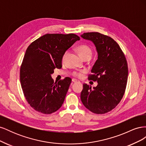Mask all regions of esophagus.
<instances>
[{"label":"esophagus","instance_id":"esophagus-1","mask_svg":"<svg viewBox=\"0 0 146 146\" xmlns=\"http://www.w3.org/2000/svg\"><path fill=\"white\" fill-rule=\"evenodd\" d=\"M72 82H74V83H76V82H78L77 79H75V78H72Z\"/></svg>","mask_w":146,"mask_h":146}]
</instances>
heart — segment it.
Masks as SVG:
<instances>
[{
	"label": "heart",
	"instance_id": "obj_1",
	"mask_svg": "<svg viewBox=\"0 0 146 146\" xmlns=\"http://www.w3.org/2000/svg\"><path fill=\"white\" fill-rule=\"evenodd\" d=\"M77 50L78 52V54L81 56L82 58H83L84 57H85L86 56H91L92 55V50L91 48L87 45H80L79 46L77 47ZM67 55V52H66L63 56V60L65 58V57ZM74 76H76V77H80L81 76V74L78 73V72H74Z\"/></svg>",
	"mask_w": 146,
	"mask_h": 146
}]
</instances>
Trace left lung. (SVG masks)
<instances>
[{
	"label": "left lung",
	"mask_w": 146,
	"mask_h": 146,
	"mask_svg": "<svg viewBox=\"0 0 146 146\" xmlns=\"http://www.w3.org/2000/svg\"><path fill=\"white\" fill-rule=\"evenodd\" d=\"M81 37L94 43L98 60L88 79L98 83L96 87L83 84L80 98L84 106L96 114L111 111L124 94L128 66L124 54L113 38L98 32L84 33Z\"/></svg>",
	"instance_id": "obj_1"
}]
</instances>
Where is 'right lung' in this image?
Returning a JSON list of instances; mask_svg holds the SVG:
<instances>
[{
  "label": "right lung",
  "instance_id": "add662e5",
  "mask_svg": "<svg viewBox=\"0 0 146 146\" xmlns=\"http://www.w3.org/2000/svg\"><path fill=\"white\" fill-rule=\"evenodd\" d=\"M80 37L70 33L46 34L30 44L20 69V80L25 98L36 111L49 114L64 102L71 83L66 77L54 82L51 75L62 67L63 56Z\"/></svg>",
  "mask_w": 146,
  "mask_h": 146
}]
</instances>
